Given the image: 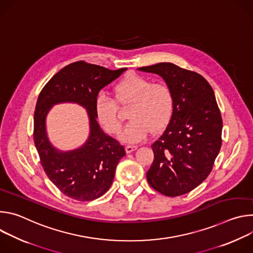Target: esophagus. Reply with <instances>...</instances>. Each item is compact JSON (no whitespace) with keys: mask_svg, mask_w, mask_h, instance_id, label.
<instances>
[{"mask_svg":"<svg viewBox=\"0 0 253 253\" xmlns=\"http://www.w3.org/2000/svg\"><path fill=\"white\" fill-rule=\"evenodd\" d=\"M136 149H137L136 145H130V144H128V145L125 146V150H126L127 153H131V152H133Z\"/></svg>","mask_w":253,"mask_h":253,"instance_id":"esophagus-1","label":"esophagus"}]
</instances>
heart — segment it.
Here are the masks:
<instances>
[{
	"label": "heart",
	"mask_w": 253,
	"mask_h": 253,
	"mask_svg": "<svg viewBox=\"0 0 253 253\" xmlns=\"http://www.w3.org/2000/svg\"><path fill=\"white\" fill-rule=\"evenodd\" d=\"M131 105L128 123L120 138L135 143L145 139L152 130L168 126L174 113V94L169 85L144 76L129 75L113 88V98L100 95L95 101V114L100 125L110 134H119L122 121L118 106Z\"/></svg>",
	"instance_id": "obj_1"
}]
</instances>
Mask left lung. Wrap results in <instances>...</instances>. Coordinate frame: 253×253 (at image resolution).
I'll list each match as a JSON object with an SVG mask.
<instances>
[{
	"label": "left lung",
	"instance_id": "left-lung-1",
	"mask_svg": "<svg viewBox=\"0 0 253 253\" xmlns=\"http://www.w3.org/2000/svg\"><path fill=\"white\" fill-rule=\"evenodd\" d=\"M160 75L174 94V113L151 148L150 186L175 197L190 192L210 174L222 144V118L210 84L196 72L172 63L138 68Z\"/></svg>",
	"mask_w": 253,
	"mask_h": 253
}]
</instances>
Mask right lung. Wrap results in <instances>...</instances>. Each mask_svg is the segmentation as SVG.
Returning <instances> with one entry per match:
<instances>
[{"mask_svg": "<svg viewBox=\"0 0 253 253\" xmlns=\"http://www.w3.org/2000/svg\"><path fill=\"white\" fill-rule=\"evenodd\" d=\"M127 68L109 70L85 61L60 70L39 94L34 113V143L41 165L56 187L77 201H91L110 188L117 164L126 155L121 144L106 135L96 120L95 101L99 91L117 79ZM75 101L87 109L90 135L79 150L61 153L47 140L44 119L54 104Z\"/></svg>", "mask_w": 253, "mask_h": 253, "instance_id": "right-lung-1", "label": "right lung"}]
</instances>
